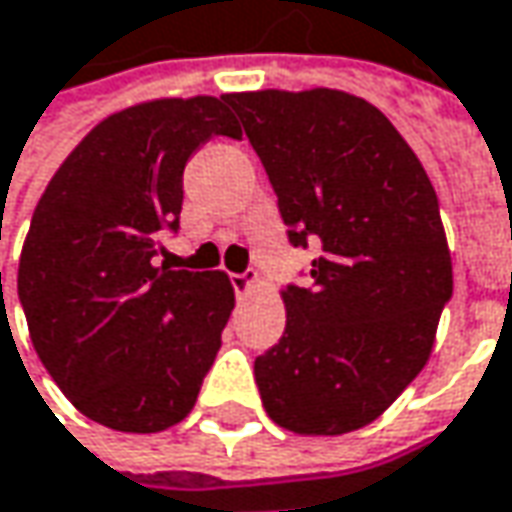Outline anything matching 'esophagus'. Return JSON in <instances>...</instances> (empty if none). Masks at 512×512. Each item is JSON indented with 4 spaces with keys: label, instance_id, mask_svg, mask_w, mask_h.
I'll use <instances>...</instances> for the list:
<instances>
[{
    "label": "esophagus",
    "instance_id": "esophagus-1",
    "mask_svg": "<svg viewBox=\"0 0 512 512\" xmlns=\"http://www.w3.org/2000/svg\"><path fill=\"white\" fill-rule=\"evenodd\" d=\"M230 282H233L236 294L247 296V294H253V291L259 288V273H256V270H244V273H233V276H230Z\"/></svg>",
    "mask_w": 512,
    "mask_h": 512
}]
</instances>
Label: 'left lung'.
I'll use <instances>...</instances> for the list:
<instances>
[{
  "mask_svg": "<svg viewBox=\"0 0 512 512\" xmlns=\"http://www.w3.org/2000/svg\"><path fill=\"white\" fill-rule=\"evenodd\" d=\"M294 247L317 244L288 285L285 334L256 357L270 421L345 435L380 418L426 366L452 296L438 195L412 146L369 100L337 89L236 91Z\"/></svg>",
  "mask_w": 512,
  "mask_h": 512,
  "instance_id": "obj_1",
  "label": "left lung"
}]
</instances>
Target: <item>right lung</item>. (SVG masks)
<instances>
[{
	"label": "right lung",
	"mask_w": 512,
	"mask_h": 512,
	"mask_svg": "<svg viewBox=\"0 0 512 512\" xmlns=\"http://www.w3.org/2000/svg\"><path fill=\"white\" fill-rule=\"evenodd\" d=\"M213 135L242 129L207 94L100 120L48 181L22 244L16 285L42 366L117 432L190 415L236 305L227 273L158 262L161 233L178 230L184 167Z\"/></svg>",
	"instance_id": "right-lung-1"
}]
</instances>
